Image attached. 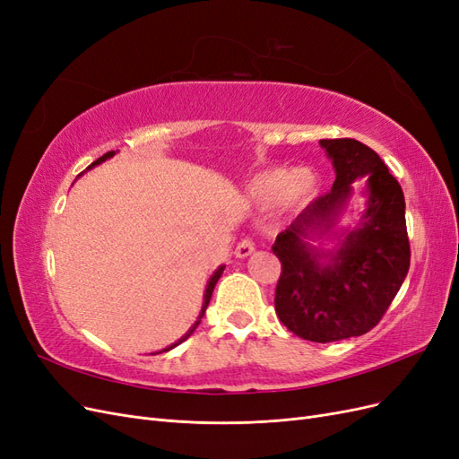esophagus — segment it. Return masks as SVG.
Instances as JSON below:
<instances>
[{"instance_id":"esophagus-1","label":"esophagus","mask_w":459,"mask_h":459,"mask_svg":"<svg viewBox=\"0 0 459 459\" xmlns=\"http://www.w3.org/2000/svg\"><path fill=\"white\" fill-rule=\"evenodd\" d=\"M253 253H255V243L251 239H241L238 243V247H235V251H233V255L238 258H247V256H251Z\"/></svg>"}]
</instances>
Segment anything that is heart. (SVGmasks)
Returning <instances> with one entry per match:
<instances>
[{"mask_svg":"<svg viewBox=\"0 0 459 459\" xmlns=\"http://www.w3.org/2000/svg\"><path fill=\"white\" fill-rule=\"evenodd\" d=\"M319 176L312 169H273L258 172L247 184V197L258 208L280 206L281 211L295 212L310 204L319 193Z\"/></svg>","mask_w":459,"mask_h":459,"instance_id":"heart-1","label":"heart"}]
</instances>
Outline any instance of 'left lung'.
I'll return each instance as SVG.
<instances>
[{
  "mask_svg": "<svg viewBox=\"0 0 459 459\" xmlns=\"http://www.w3.org/2000/svg\"><path fill=\"white\" fill-rule=\"evenodd\" d=\"M319 147L337 178L275 238V312L297 337L333 342L379 324L408 275L410 241L404 193L377 152L356 140H319ZM356 178L367 184V206L356 227L342 229Z\"/></svg>",
  "mask_w": 459,
  "mask_h": 459,
  "instance_id": "8db88e82",
  "label": "left lung"
}]
</instances>
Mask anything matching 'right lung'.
<instances>
[{
  "label": "right lung",
  "mask_w": 459,
  "mask_h": 459,
  "mask_svg": "<svg viewBox=\"0 0 459 459\" xmlns=\"http://www.w3.org/2000/svg\"><path fill=\"white\" fill-rule=\"evenodd\" d=\"M117 155V151H108V152H105V155L103 157H100V159H97L95 162H91V166H90V169H93V166H97V164H101V162H105L107 159H113ZM88 169V170H90ZM82 174H84V172H82ZM80 174V176H82ZM224 268L226 266H218L216 270H214V273L211 275V280H208V283H206V289H204V299H203V308H201V312H199V317H197V322L195 324H193L189 329H187V333H186V335L182 337V339H178L176 342H172L170 346H166V349H162V351H159V354L160 352H169V351H172V349H176V346L178 344H182L186 339H189L191 335H193V333H195V329L199 327V324H201V317L204 316V310H206V307H208V302H211V297H212V290H214V287H216V283H218V280H220V275H221V272H224Z\"/></svg>",
  "instance_id": "obj_1"
}]
</instances>
